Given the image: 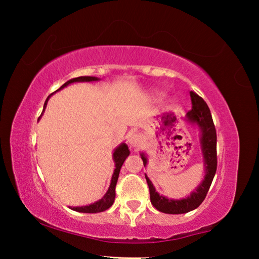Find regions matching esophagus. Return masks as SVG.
<instances>
[{"label":"esophagus","instance_id":"obj_1","mask_svg":"<svg viewBox=\"0 0 259 259\" xmlns=\"http://www.w3.org/2000/svg\"><path fill=\"white\" fill-rule=\"evenodd\" d=\"M129 146L135 150H138L142 145V138L139 134H131L128 138Z\"/></svg>","mask_w":259,"mask_h":259}]
</instances>
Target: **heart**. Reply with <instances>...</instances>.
Instances as JSON below:
<instances>
[{
    "instance_id": "1",
    "label": "heart",
    "mask_w": 259,
    "mask_h": 259,
    "mask_svg": "<svg viewBox=\"0 0 259 259\" xmlns=\"http://www.w3.org/2000/svg\"><path fill=\"white\" fill-rule=\"evenodd\" d=\"M159 97H161V95H159Z\"/></svg>"
}]
</instances>
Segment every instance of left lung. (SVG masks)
Here are the masks:
<instances>
[{"instance_id":"1","label":"left lung","mask_w":259,"mask_h":259,"mask_svg":"<svg viewBox=\"0 0 259 259\" xmlns=\"http://www.w3.org/2000/svg\"><path fill=\"white\" fill-rule=\"evenodd\" d=\"M190 99L192 107L190 111L187 112L185 120L196 125L199 130V144L203 159L205 176H203L201 183L190 192L189 196L181 198V199H172V198H168L159 194L149 177L145 175L147 184L149 186L152 206L157 210L164 213H186L199 207L206 198L217 170V135L210 110H209L205 100L197 93L190 91ZM140 156L142 161H144V166L146 167L148 164L146 153L141 152Z\"/></svg>"}]
</instances>
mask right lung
I'll return each mask as SVG.
<instances>
[{
    "label": "right lung",
    "instance_id": "obj_1",
    "mask_svg": "<svg viewBox=\"0 0 259 259\" xmlns=\"http://www.w3.org/2000/svg\"><path fill=\"white\" fill-rule=\"evenodd\" d=\"M100 79L97 78V76H79V78H73L69 81L65 82L63 85H61L57 91H54L53 93H56L60 90H62L63 88L68 87L71 83H75V82H93V81H99ZM53 93H51L50 96L48 97L47 101L45 103V107H43V110L47 108V103L49 98H50ZM130 155V151H129V148L128 146L125 145V142H122V144H120L115 149L113 150L112 153V158H113V161H114V171L112 175V178L111 181H110V186L109 188L106 192V195H104L101 199H99L98 201L90 203V205H87V206H78V207H71L69 206L70 209H72L74 211H78V212H85V213H97V212H101L107 210L110 207L112 206V203L114 202V198H115V185H117V181L119 178V174H120V169L122 167V164L124 162V160Z\"/></svg>",
    "mask_w": 259,
    "mask_h": 259
}]
</instances>
